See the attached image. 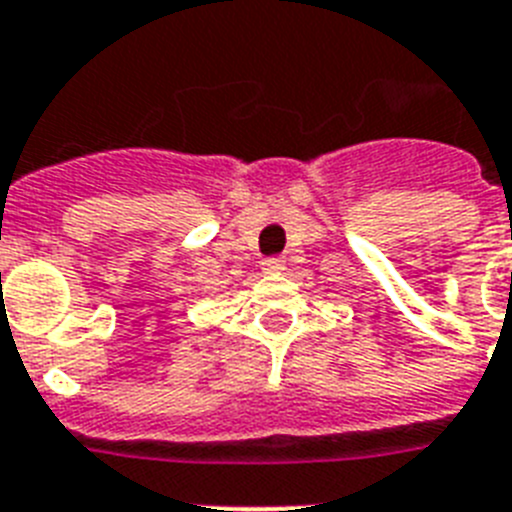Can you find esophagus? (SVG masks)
<instances>
[{"instance_id": "esophagus-1", "label": "esophagus", "mask_w": 512, "mask_h": 512, "mask_svg": "<svg viewBox=\"0 0 512 512\" xmlns=\"http://www.w3.org/2000/svg\"><path fill=\"white\" fill-rule=\"evenodd\" d=\"M260 270L265 275H281L286 270V260L283 257H268V260H262Z\"/></svg>"}]
</instances>
